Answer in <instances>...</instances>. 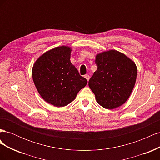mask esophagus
<instances>
[{
	"mask_svg": "<svg viewBox=\"0 0 160 160\" xmlns=\"http://www.w3.org/2000/svg\"><path fill=\"white\" fill-rule=\"evenodd\" d=\"M85 78L88 80V81H89V78H90V77H89V75H88V74H86V75H85Z\"/></svg>",
	"mask_w": 160,
	"mask_h": 160,
	"instance_id": "obj_1",
	"label": "esophagus"
}]
</instances>
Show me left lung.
Instances as JSON below:
<instances>
[{
    "label": "left lung",
    "mask_w": 160,
    "mask_h": 160,
    "mask_svg": "<svg viewBox=\"0 0 160 160\" xmlns=\"http://www.w3.org/2000/svg\"><path fill=\"white\" fill-rule=\"evenodd\" d=\"M98 69L89 81L98 103L105 109H114L128 100L137 77L135 62L118 51L111 50L96 56Z\"/></svg>",
    "instance_id": "1"
}]
</instances>
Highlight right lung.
Returning <instances> with one entry per match:
<instances>
[{
	"mask_svg": "<svg viewBox=\"0 0 160 160\" xmlns=\"http://www.w3.org/2000/svg\"><path fill=\"white\" fill-rule=\"evenodd\" d=\"M71 49L61 46L44 53L32 67V79L42 99L56 107L72 102L88 83L70 61Z\"/></svg>",
	"mask_w": 160,
	"mask_h": 160,
	"instance_id": "right-lung-1",
	"label": "right lung"
}]
</instances>
